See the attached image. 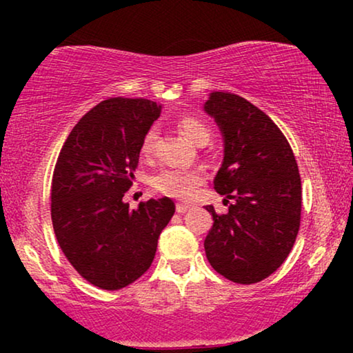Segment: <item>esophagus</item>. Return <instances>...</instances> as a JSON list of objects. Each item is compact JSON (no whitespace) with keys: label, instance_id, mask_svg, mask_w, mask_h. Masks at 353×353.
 Returning a JSON list of instances; mask_svg holds the SVG:
<instances>
[{"label":"esophagus","instance_id":"esophagus-1","mask_svg":"<svg viewBox=\"0 0 353 353\" xmlns=\"http://www.w3.org/2000/svg\"><path fill=\"white\" fill-rule=\"evenodd\" d=\"M191 210V205L188 204H176V212L178 214H186V212Z\"/></svg>","mask_w":353,"mask_h":353}]
</instances>
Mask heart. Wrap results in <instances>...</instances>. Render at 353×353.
<instances>
[{"label":"heart","mask_w":353,"mask_h":353,"mask_svg":"<svg viewBox=\"0 0 353 353\" xmlns=\"http://www.w3.org/2000/svg\"><path fill=\"white\" fill-rule=\"evenodd\" d=\"M180 132L197 146H204L210 139V130L202 120L196 117H181L176 122ZM156 130H149L144 134L141 143L143 156H151L156 146ZM204 181V175L197 170H185V168H168L162 170L152 178V186L157 192L175 197V199H190L192 192Z\"/></svg>","instance_id":"obj_1"}]
</instances>
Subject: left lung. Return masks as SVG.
<instances>
[{"instance_id": "8db88e82", "label": "left lung", "mask_w": 353, "mask_h": 353, "mask_svg": "<svg viewBox=\"0 0 353 353\" xmlns=\"http://www.w3.org/2000/svg\"><path fill=\"white\" fill-rule=\"evenodd\" d=\"M223 137V162L214 185L228 212L205 236V255L233 283L268 278L291 252L301 226L302 188L296 157L273 120L238 94L214 91L204 104Z\"/></svg>"}]
</instances>
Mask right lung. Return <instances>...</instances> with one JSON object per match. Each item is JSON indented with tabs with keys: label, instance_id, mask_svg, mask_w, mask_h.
Masks as SVG:
<instances>
[{
	"label": "right lung",
	"instance_id": "right-lung-1",
	"mask_svg": "<svg viewBox=\"0 0 353 353\" xmlns=\"http://www.w3.org/2000/svg\"><path fill=\"white\" fill-rule=\"evenodd\" d=\"M162 105L110 98L88 110L57 157L51 220L62 252L94 286L122 289L151 267L162 230L175 214L170 197L123 202L133 185L144 134Z\"/></svg>",
	"mask_w": 353,
	"mask_h": 353
}]
</instances>
